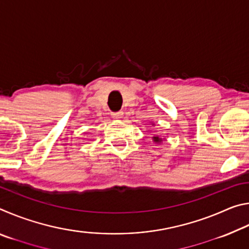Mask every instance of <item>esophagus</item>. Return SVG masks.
Instances as JSON below:
<instances>
[{"label":"esophagus","instance_id":"34e87169","mask_svg":"<svg viewBox=\"0 0 249 249\" xmlns=\"http://www.w3.org/2000/svg\"><path fill=\"white\" fill-rule=\"evenodd\" d=\"M123 115H124V113L122 111L115 112V113H113V114H112L113 119H115V120H122V119H123Z\"/></svg>","mask_w":249,"mask_h":249}]
</instances>
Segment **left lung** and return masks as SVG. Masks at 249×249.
<instances>
[{
	"instance_id": "left-lung-1",
	"label": "left lung",
	"mask_w": 249,
	"mask_h": 249,
	"mask_svg": "<svg viewBox=\"0 0 249 249\" xmlns=\"http://www.w3.org/2000/svg\"><path fill=\"white\" fill-rule=\"evenodd\" d=\"M153 125H155V124H153ZM163 140H165V138H163ZM163 140H162L161 137H159V135H155V136L153 137V141L155 142H157V144H160V142H162Z\"/></svg>"
}]
</instances>
